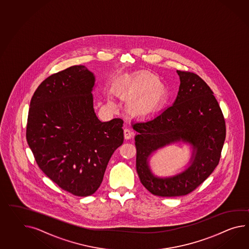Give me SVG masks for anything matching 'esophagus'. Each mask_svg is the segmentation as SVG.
Listing matches in <instances>:
<instances>
[{
	"label": "esophagus",
	"mask_w": 249,
	"mask_h": 249,
	"mask_svg": "<svg viewBox=\"0 0 249 249\" xmlns=\"http://www.w3.org/2000/svg\"><path fill=\"white\" fill-rule=\"evenodd\" d=\"M133 136V132L129 128H125L124 129V138L125 140H130Z\"/></svg>",
	"instance_id": "1"
}]
</instances>
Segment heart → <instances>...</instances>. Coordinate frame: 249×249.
<instances>
[{"label": "heart", "instance_id": "obj_1", "mask_svg": "<svg viewBox=\"0 0 249 249\" xmlns=\"http://www.w3.org/2000/svg\"><path fill=\"white\" fill-rule=\"evenodd\" d=\"M162 85L158 76L150 73H141L127 83L119 85L118 90L122 96H140L133 103L132 109L138 113H146L156 108L160 101V93L156 91Z\"/></svg>", "mask_w": 249, "mask_h": 249}]
</instances>
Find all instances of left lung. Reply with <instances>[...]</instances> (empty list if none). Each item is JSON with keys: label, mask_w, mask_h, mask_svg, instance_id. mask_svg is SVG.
Listing matches in <instances>:
<instances>
[{"label": "left lung", "mask_w": 249, "mask_h": 249, "mask_svg": "<svg viewBox=\"0 0 249 249\" xmlns=\"http://www.w3.org/2000/svg\"><path fill=\"white\" fill-rule=\"evenodd\" d=\"M176 72L180 86L173 105L151 119L132 122L138 132L136 166L140 182L161 197L186 195L204 182L218 165L226 138L224 117L209 85L196 73ZM182 142L192 147L189 165L174 176H156L149 164L151 156Z\"/></svg>", "instance_id": "left-lung-1"}]
</instances>
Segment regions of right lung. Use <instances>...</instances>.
Returning a JSON list of instances; mask_svg holds the SVG:
<instances>
[{
  "instance_id": "obj_1",
  "label": "right lung",
  "mask_w": 249,
  "mask_h": 249,
  "mask_svg": "<svg viewBox=\"0 0 249 249\" xmlns=\"http://www.w3.org/2000/svg\"><path fill=\"white\" fill-rule=\"evenodd\" d=\"M95 76L85 66L50 75L31 98L26 138L36 164L60 188L94 194L112 154L123 143V121L100 122L93 109Z\"/></svg>"
}]
</instances>
